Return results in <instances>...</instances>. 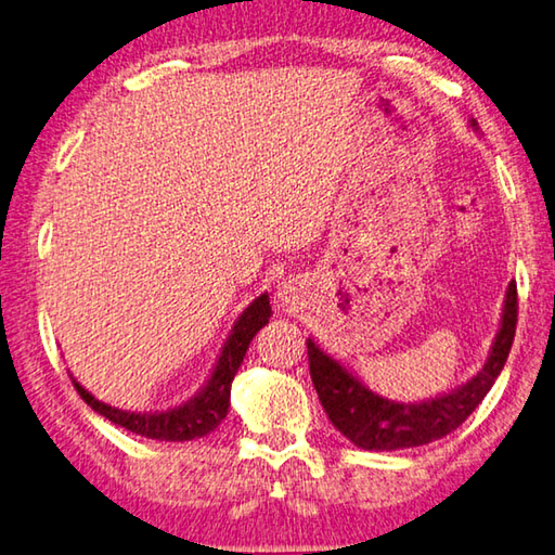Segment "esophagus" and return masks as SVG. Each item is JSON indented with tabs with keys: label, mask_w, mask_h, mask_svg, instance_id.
Segmentation results:
<instances>
[{
	"label": "esophagus",
	"mask_w": 555,
	"mask_h": 555,
	"mask_svg": "<svg viewBox=\"0 0 555 555\" xmlns=\"http://www.w3.org/2000/svg\"><path fill=\"white\" fill-rule=\"evenodd\" d=\"M278 299H280V305H283V307L299 305V299H302V295H299V285L293 283V280H285V283H280Z\"/></svg>",
	"instance_id": "34e87169"
}]
</instances>
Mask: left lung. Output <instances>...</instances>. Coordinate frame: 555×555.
Segmentation results:
<instances>
[{"mask_svg": "<svg viewBox=\"0 0 555 555\" xmlns=\"http://www.w3.org/2000/svg\"><path fill=\"white\" fill-rule=\"evenodd\" d=\"M469 125L477 130L475 120H469ZM516 310H519V302H516V283L512 280L506 287L502 322H499L485 366L462 386L421 403L390 401L374 393L357 374H351L339 359L326 353L314 337H310L307 339L310 374L322 408L334 428L361 450H405L444 438L467 421V415L482 403L496 376L502 374L516 332Z\"/></svg>", "mask_w": 555, "mask_h": 555, "instance_id": "1", "label": "left lung"}]
</instances>
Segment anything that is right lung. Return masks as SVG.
<instances>
[{"instance_id":"right-lung-1","label":"right lung","mask_w":555,"mask_h":555,"mask_svg":"<svg viewBox=\"0 0 555 555\" xmlns=\"http://www.w3.org/2000/svg\"><path fill=\"white\" fill-rule=\"evenodd\" d=\"M270 297L262 293L260 297L245 307L243 314L235 320L229 339L223 341V349L218 353V359L211 369V376L206 378V384L196 390V393L181 405L167 408V411H150V413H134L122 411V408L107 405L98 401L93 393L78 384L73 378V386L80 393V398L100 413L107 421L120 425V428L144 435L152 440H167V442H184L204 438L211 430H216L231 408V384L235 371L241 369L245 351H248L250 341L256 334L268 324L270 320Z\"/></svg>"}]
</instances>
